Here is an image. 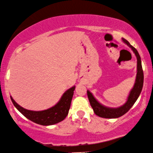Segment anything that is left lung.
Segmentation results:
<instances>
[{"instance_id":"obj_1","label":"left lung","mask_w":153,"mask_h":153,"mask_svg":"<svg viewBox=\"0 0 153 153\" xmlns=\"http://www.w3.org/2000/svg\"><path fill=\"white\" fill-rule=\"evenodd\" d=\"M122 41L126 44H127L129 47L131 48L133 53L136 55L137 59V74L136 81H135L133 88L131 89L130 93L128 94L127 101L124 104H123L121 107L117 108H111L107 107L102 105L99 102L95 99L90 91H87L89 101H90V105L93 109V111L96 115L102 118H106V119H116L119 118L123 114H125L128 110L133 107L135 102L138 100L139 95H140L141 91L143 85V71L142 68V64H141L140 56L139 55L138 52L135 49L126 39L122 38Z\"/></svg>"}]
</instances>
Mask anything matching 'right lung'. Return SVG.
<instances>
[{
  "label": "right lung",
  "instance_id": "obj_1",
  "mask_svg": "<svg viewBox=\"0 0 153 153\" xmlns=\"http://www.w3.org/2000/svg\"><path fill=\"white\" fill-rule=\"evenodd\" d=\"M75 87L65 91L56 104L49 109L43 111H31L21 107L10 96L13 104L16 109L27 119L42 126H50L61 122L67 117L70 109L71 101Z\"/></svg>",
  "mask_w": 153,
  "mask_h": 153
}]
</instances>
